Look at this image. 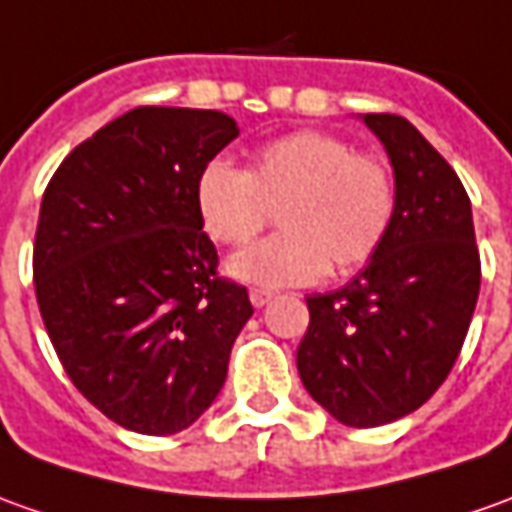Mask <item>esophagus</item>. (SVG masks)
Returning a JSON list of instances; mask_svg holds the SVG:
<instances>
[{
    "label": "esophagus",
    "mask_w": 512,
    "mask_h": 512,
    "mask_svg": "<svg viewBox=\"0 0 512 512\" xmlns=\"http://www.w3.org/2000/svg\"><path fill=\"white\" fill-rule=\"evenodd\" d=\"M249 300H252L255 308H263L266 302L274 300V291H269V288H252V291H249Z\"/></svg>",
    "instance_id": "esophagus-1"
}]
</instances>
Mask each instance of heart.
I'll return each instance as SVG.
<instances>
[{
  "label": "heart",
  "instance_id": "obj_1",
  "mask_svg": "<svg viewBox=\"0 0 512 512\" xmlns=\"http://www.w3.org/2000/svg\"><path fill=\"white\" fill-rule=\"evenodd\" d=\"M196 210L210 238L246 246L280 215L277 238L243 249L229 271L246 283L302 285L353 271L381 249L395 215V176L381 156L342 137L294 131L260 145L249 170L212 159L196 176Z\"/></svg>",
  "mask_w": 512,
  "mask_h": 512
}]
</instances>
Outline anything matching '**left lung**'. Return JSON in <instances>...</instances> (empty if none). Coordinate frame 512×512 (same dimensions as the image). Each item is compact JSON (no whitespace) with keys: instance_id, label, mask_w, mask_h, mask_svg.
<instances>
[{"instance_id":"left-lung-1","label":"left lung","mask_w":512,"mask_h":512,"mask_svg":"<svg viewBox=\"0 0 512 512\" xmlns=\"http://www.w3.org/2000/svg\"><path fill=\"white\" fill-rule=\"evenodd\" d=\"M395 168V215L370 266L308 297L297 370L344 426L415 412L443 384L474 316L482 263L460 176L398 114H364Z\"/></svg>"}]
</instances>
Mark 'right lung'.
Listing matches in <instances>:
<instances>
[{"label":"right lung","mask_w":512,"mask_h":512,"mask_svg":"<svg viewBox=\"0 0 512 512\" xmlns=\"http://www.w3.org/2000/svg\"><path fill=\"white\" fill-rule=\"evenodd\" d=\"M235 137L224 111L139 106L83 139L44 190L38 311L72 384L123 429L196 423L252 316L246 288L218 274L193 193Z\"/></svg>","instance_id":"add662e5"}]
</instances>
